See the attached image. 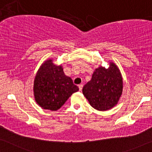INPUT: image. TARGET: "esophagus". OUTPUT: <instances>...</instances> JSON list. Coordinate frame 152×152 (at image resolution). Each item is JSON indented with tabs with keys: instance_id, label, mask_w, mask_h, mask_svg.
<instances>
[{
	"instance_id": "34e87169",
	"label": "esophagus",
	"mask_w": 152,
	"mask_h": 152,
	"mask_svg": "<svg viewBox=\"0 0 152 152\" xmlns=\"http://www.w3.org/2000/svg\"><path fill=\"white\" fill-rule=\"evenodd\" d=\"M83 85L82 84H80V85H78L79 91H82V89H83Z\"/></svg>"
}]
</instances>
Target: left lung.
Segmentation results:
<instances>
[{
	"instance_id": "8db88e82",
	"label": "left lung",
	"mask_w": 152,
	"mask_h": 152,
	"mask_svg": "<svg viewBox=\"0 0 152 152\" xmlns=\"http://www.w3.org/2000/svg\"><path fill=\"white\" fill-rule=\"evenodd\" d=\"M123 78L119 68L110 61L109 67L95 69L91 80L83 88L90 105L98 111H107L116 105L123 93Z\"/></svg>"
}]
</instances>
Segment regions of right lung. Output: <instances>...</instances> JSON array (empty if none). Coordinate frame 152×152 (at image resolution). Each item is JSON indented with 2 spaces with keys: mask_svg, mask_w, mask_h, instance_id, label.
<instances>
[{
  "mask_svg": "<svg viewBox=\"0 0 152 152\" xmlns=\"http://www.w3.org/2000/svg\"><path fill=\"white\" fill-rule=\"evenodd\" d=\"M34 95L38 105L44 110L56 111L72 94L79 90L72 78L64 73L63 66L46 60L40 65L34 81Z\"/></svg>",
  "mask_w": 152,
  "mask_h": 152,
  "instance_id": "add662e5",
  "label": "right lung"
}]
</instances>
